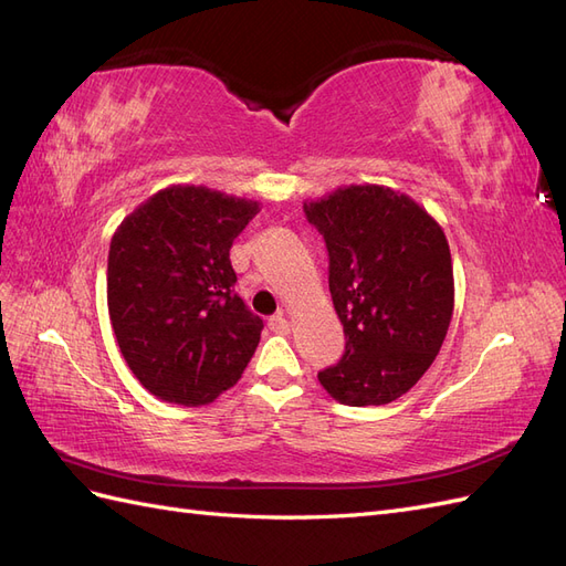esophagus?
I'll use <instances>...</instances> for the list:
<instances>
[{"mask_svg": "<svg viewBox=\"0 0 566 566\" xmlns=\"http://www.w3.org/2000/svg\"><path fill=\"white\" fill-rule=\"evenodd\" d=\"M269 328H271L273 333L285 335V333L290 331V323H287V318H285L283 314H276V316H271V318H269Z\"/></svg>", "mask_w": 566, "mask_h": 566, "instance_id": "34e87169", "label": "esophagus"}]
</instances>
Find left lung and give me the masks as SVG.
Listing matches in <instances>:
<instances>
[{"mask_svg": "<svg viewBox=\"0 0 566 566\" xmlns=\"http://www.w3.org/2000/svg\"><path fill=\"white\" fill-rule=\"evenodd\" d=\"M331 256V295L345 356L318 373L345 406H382L413 387L449 333L455 285L447 233L413 198L349 184L304 200Z\"/></svg>", "mask_w": 566, "mask_h": 566, "instance_id": "1", "label": "left lung"}]
</instances>
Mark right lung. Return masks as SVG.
I'll return each mask as SVG.
<instances>
[{"label": "right lung", "instance_id": "1", "mask_svg": "<svg viewBox=\"0 0 566 566\" xmlns=\"http://www.w3.org/2000/svg\"><path fill=\"white\" fill-rule=\"evenodd\" d=\"M260 202L175 184L113 233L108 314L129 370L158 399L212 403L252 358L264 323L233 293L229 250Z\"/></svg>", "mask_w": 566, "mask_h": 566}]
</instances>
